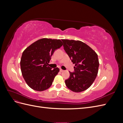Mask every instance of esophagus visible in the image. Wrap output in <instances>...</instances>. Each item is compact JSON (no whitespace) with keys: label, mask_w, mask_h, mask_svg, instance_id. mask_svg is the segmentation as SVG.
Returning <instances> with one entry per match:
<instances>
[{"label":"esophagus","mask_w":123,"mask_h":123,"mask_svg":"<svg viewBox=\"0 0 123 123\" xmlns=\"http://www.w3.org/2000/svg\"><path fill=\"white\" fill-rule=\"evenodd\" d=\"M64 71V70H62V69H60V71H61V72H63V71Z\"/></svg>","instance_id":"obj_1"}]
</instances>
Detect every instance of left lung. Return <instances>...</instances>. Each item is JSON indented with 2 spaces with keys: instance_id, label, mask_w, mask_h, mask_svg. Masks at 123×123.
Returning <instances> with one entry per match:
<instances>
[{
  "instance_id": "8db88e82",
  "label": "left lung",
  "mask_w": 123,
  "mask_h": 123,
  "mask_svg": "<svg viewBox=\"0 0 123 123\" xmlns=\"http://www.w3.org/2000/svg\"><path fill=\"white\" fill-rule=\"evenodd\" d=\"M66 52L72 59L74 72L65 80L66 86L75 92H80L90 87L98 73V54L87 44L80 40L62 39Z\"/></svg>"
}]
</instances>
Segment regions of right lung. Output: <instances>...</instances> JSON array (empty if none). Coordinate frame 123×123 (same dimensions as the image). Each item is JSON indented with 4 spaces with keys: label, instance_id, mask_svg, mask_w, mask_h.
<instances>
[{
    "label": "right lung",
    "instance_id": "1",
    "mask_svg": "<svg viewBox=\"0 0 123 123\" xmlns=\"http://www.w3.org/2000/svg\"><path fill=\"white\" fill-rule=\"evenodd\" d=\"M62 44L60 39L44 38L36 41L24 51L20 62L21 73L31 89L43 91L51 87L59 69H52L48 65L54 51Z\"/></svg>",
    "mask_w": 123,
    "mask_h": 123
}]
</instances>
